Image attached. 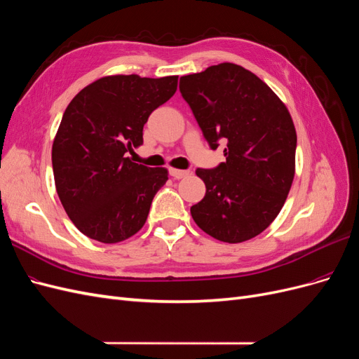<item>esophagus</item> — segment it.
<instances>
[{"label":"esophagus","mask_w":359,"mask_h":359,"mask_svg":"<svg viewBox=\"0 0 359 359\" xmlns=\"http://www.w3.org/2000/svg\"><path fill=\"white\" fill-rule=\"evenodd\" d=\"M170 175L175 178V180H181V178H186L190 175V170H182V169H170Z\"/></svg>","instance_id":"esophagus-1"}]
</instances>
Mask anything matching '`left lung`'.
<instances>
[{"mask_svg": "<svg viewBox=\"0 0 359 359\" xmlns=\"http://www.w3.org/2000/svg\"><path fill=\"white\" fill-rule=\"evenodd\" d=\"M180 91L210 147L226 142L224 163L196 169L206 193L190 208L193 220L219 241L252 240L276 220L295 177L297 132L287 107L233 62L182 76Z\"/></svg>", "mask_w": 359, "mask_h": 359, "instance_id": "obj_1", "label": "left lung"}]
</instances>
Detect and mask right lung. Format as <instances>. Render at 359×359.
I'll list each match as a JSON object with an SVG mask.
<instances>
[{
  "instance_id": "1",
  "label": "right lung",
  "mask_w": 359,
  "mask_h": 359,
  "mask_svg": "<svg viewBox=\"0 0 359 359\" xmlns=\"http://www.w3.org/2000/svg\"><path fill=\"white\" fill-rule=\"evenodd\" d=\"M178 76H104L74 95L52 145L58 198L91 240L115 244L137 233L165 186L166 168H147L126 153L144 144L148 116L175 94Z\"/></svg>"
}]
</instances>
